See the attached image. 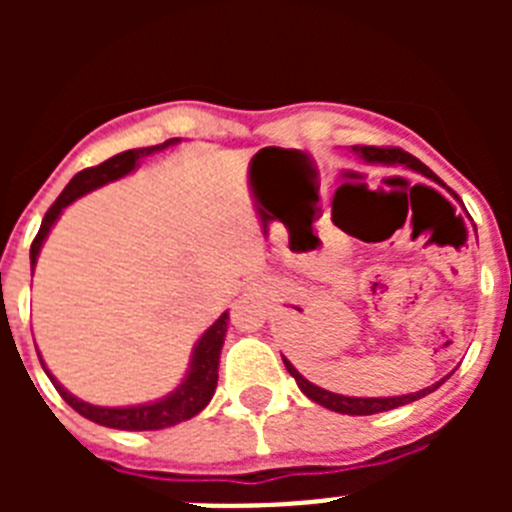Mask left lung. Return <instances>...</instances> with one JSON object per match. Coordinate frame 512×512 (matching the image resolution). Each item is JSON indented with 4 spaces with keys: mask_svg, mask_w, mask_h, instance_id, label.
<instances>
[{
    "mask_svg": "<svg viewBox=\"0 0 512 512\" xmlns=\"http://www.w3.org/2000/svg\"><path fill=\"white\" fill-rule=\"evenodd\" d=\"M354 151L359 153L361 161H366V164H382V166H405V169H413L418 171V174H423L425 179H433V182H438V176L433 174L431 169L425 164H420L418 158L410 156V153L400 151V148H374V146H354ZM284 366H287V372L295 377L297 387H300L302 392H305L307 397H310L312 402H318V405H323V408L333 410V413H343V415H374V413H384V410H395L400 408V405H410V402L420 400V397L431 395L433 390H438L443 384V377L441 382L431 384V387H425V390L420 392H410V395H397V397H348V395H338V392H330V390H323V387H318V384H312L310 379L302 377L300 372H297L295 366H292V361L287 359V356H282Z\"/></svg>",
    "mask_w": 512,
    "mask_h": 512,
    "instance_id": "1",
    "label": "left lung"
}]
</instances>
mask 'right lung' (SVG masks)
Listing matches in <instances>:
<instances>
[{
	"label": "right lung",
	"mask_w": 512,
	"mask_h": 512,
	"mask_svg": "<svg viewBox=\"0 0 512 512\" xmlns=\"http://www.w3.org/2000/svg\"><path fill=\"white\" fill-rule=\"evenodd\" d=\"M182 138H171L161 146L151 148H133V151H122L117 156L107 158L104 164L92 166V169H84L66 184V189L61 192L56 202L51 205V210L45 212L43 223H40L38 235H35L33 246H30V269H35L40 256V248H43L45 238L51 233L53 225L58 223V217L71 202H76L84 194L94 192V189L104 187V184L117 182L122 176L133 174L140 166V161L153 153H164L169 148L179 146ZM228 320L230 315L223 312L210 328L197 338L192 348V359H189L187 374L182 377V382L176 384V390H171L169 395L158 397L151 402H140V405H120V408H104V405H92V402L79 400L76 395H71L45 366L43 356H40V364H43L45 374L53 382V387L58 390V395L69 402L71 408L79 415H84L92 423L104 425V428H117V431H161V428H171L176 423H184V420L194 418L197 413L207 408V402L212 400L217 387V366H220V351H223L225 333H228Z\"/></svg>",
	"instance_id": "add662e5"
}]
</instances>
